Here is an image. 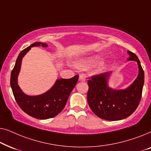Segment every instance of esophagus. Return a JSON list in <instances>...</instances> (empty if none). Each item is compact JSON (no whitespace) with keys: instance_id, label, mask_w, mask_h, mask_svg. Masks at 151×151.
<instances>
[{"instance_id":"34e87169","label":"esophagus","mask_w":151,"mask_h":151,"mask_svg":"<svg viewBox=\"0 0 151 151\" xmlns=\"http://www.w3.org/2000/svg\"><path fill=\"white\" fill-rule=\"evenodd\" d=\"M79 80H80V81H82V82H84L86 80L85 76H84V75H82V74L80 75L79 76Z\"/></svg>"}]
</instances>
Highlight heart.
<instances>
[{"label":"heart","instance_id":"1","mask_svg":"<svg viewBox=\"0 0 151 151\" xmlns=\"http://www.w3.org/2000/svg\"><path fill=\"white\" fill-rule=\"evenodd\" d=\"M100 60H101L100 56H98V55H96V56H92V57L86 58L82 59L80 61L78 62V63H77L76 65H77V67L79 68V69H87V68L92 67V66L96 65V64L100 63ZM107 66H108V65L106 63H99L98 65H97V67L95 68V69L93 70V73H96V74L101 73L105 69H106Z\"/></svg>","mask_w":151,"mask_h":151}]
</instances>
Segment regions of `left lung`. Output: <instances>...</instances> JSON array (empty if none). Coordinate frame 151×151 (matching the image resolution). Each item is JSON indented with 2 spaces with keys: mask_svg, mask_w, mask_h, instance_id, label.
I'll list each match as a JSON object with an SVG mask.
<instances>
[{
  "mask_svg": "<svg viewBox=\"0 0 151 151\" xmlns=\"http://www.w3.org/2000/svg\"><path fill=\"white\" fill-rule=\"evenodd\" d=\"M127 60L137 63L139 73L135 81L125 89L115 90L108 86L111 71L93 76L88 80L87 101L93 112L100 118L116 121L130 116L137 108L142 98L144 73L137 55L128 51Z\"/></svg>",
  "mask_w": 151,
  "mask_h": 151,
  "instance_id": "left-lung-1",
  "label": "left lung"
}]
</instances>
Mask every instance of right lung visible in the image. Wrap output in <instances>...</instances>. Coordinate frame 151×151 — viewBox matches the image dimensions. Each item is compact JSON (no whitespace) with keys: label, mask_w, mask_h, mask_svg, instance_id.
<instances>
[{"label":"right lung","mask_w":151,"mask_h":151,"mask_svg":"<svg viewBox=\"0 0 151 151\" xmlns=\"http://www.w3.org/2000/svg\"><path fill=\"white\" fill-rule=\"evenodd\" d=\"M47 45L42 42H35L27 47L19 53L15 66L12 71L10 84L15 100L24 112L34 118L47 119L55 117L65 108L66 103L72 90L77 84L79 76L76 75L70 79H58L48 91L39 96H27L22 92L18 84L22 58L33 47Z\"/></svg>","instance_id":"1"}]
</instances>
